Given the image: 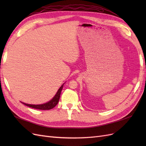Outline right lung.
<instances>
[{
    "label": "right lung",
    "instance_id": "add662e5",
    "mask_svg": "<svg viewBox=\"0 0 146 146\" xmlns=\"http://www.w3.org/2000/svg\"><path fill=\"white\" fill-rule=\"evenodd\" d=\"M64 84V83H63V85L61 86V87L59 88L58 91H57V92H56V94H55V96L54 97V98H53V99L52 100H50V101H48L47 103L40 104V105H32V104H28L21 102L23 103L25 105L27 106V107L33 108L35 109L41 110H48L52 109L53 108H54L58 103L59 99L60 98L61 92V90H62V89H63Z\"/></svg>",
    "mask_w": 146,
    "mask_h": 146
}]
</instances>
